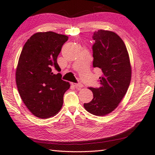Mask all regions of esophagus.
I'll return each instance as SVG.
<instances>
[{
	"mask_svg": "<svg viewBox=\"0 0 155 155\" xmlns=\"http://www.w3.org/2000/svg\"><path fill=\"white\" fill-rule=\"evenodd\" d=\"M74 86L76 88H81L83 87V84L81 83H78V84H73Z\"/></svg>",
	"mask_w": 155,
	"mask_h": 155,
	"instance_id": "esophagus-1",
	"label": "esophagus"
}]
</instances>
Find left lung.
I'll use <instances>...</instances> for the list:
<instances>
[{
  "mask_svg": "<svg viewBox=\"0 0 155 155\" xmlns=\"http://www.w3.org/2000/svg\"><path fill=\"white\" fill-rule=\"evenodd\" d=\"M93 67L102 71L99 87H89L94 98L84 106L88 112L102 116L116 108L126 93L132 69L128 53L122 39L114 32L105 30L93 35Z\"/></svg>",
  "mask_w": 155,
  "mask_h": 155,
  "instance_id": "obj_1",
  "label": "left lung"
}]
</instances>
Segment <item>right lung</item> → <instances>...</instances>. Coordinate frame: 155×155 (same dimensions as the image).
Returning a JSON list of instances; mask_svg holds the SVG:
<instances>
[{
    "label": "right lung",
    "mask_w": 155,
    "mask_h": 155,
    "mask_svg": "<svg viewBox=\"0 0 155 155\" xmlns=\"http://www.w3.org/2000/svg\"><path fill=\"white\" fill-rule=\"evenodd\" d=\"M68 37L52 31L33 35L23 47L16 69L22 100L37 118L46 119L61 110L70 84L61 80L57 58Z\"/></svg>",
    "instance_id": "add662e5"
}]
</instances>
